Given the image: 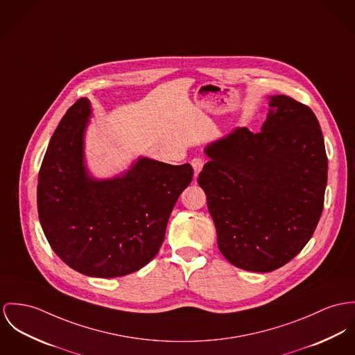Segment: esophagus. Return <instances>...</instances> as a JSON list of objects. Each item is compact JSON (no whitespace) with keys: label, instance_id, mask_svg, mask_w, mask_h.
Listing matches in <instances>:
<instances>
[{"label":"esophagus","instance_id":"esophagus-1","mask_svg":"<svg viewBox=\"0 0 355 355\" xmlns=\"http://www.w3.org/2000/svg\"><path fill=\"white\" fill-rule=\"evenodd\" d=\"M204 159H201V158H193L191 159V166H193V170H194V177H197L198 174H200V171L202 170V167H204Z\"/></svg>","mask_w":355,"mask_h":355}]
</instances>
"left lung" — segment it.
Segmentation results:
<instances>
[{
	"mask_svg": "<svg viewBox=\"0 0 355 355\" xmlns=\"http://www.w3.org/2000/svg\"><path fill=\"white\" fill-rule=\"evenodd\" d=\"M261 132L235 128L209 143L198 174L216 227L218 250L234 266L268 273L311 239L327 187L324 139L315 113L269 96Z\"/></svg>",
	"mask_w": 355,
	"mask_h": 355,
	"instance_id": "1",
	"label": "left lung"
}]
</instances>
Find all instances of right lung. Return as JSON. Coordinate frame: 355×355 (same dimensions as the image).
<instances>
[{
  "mask_svg": "<svg viewBox=\"0 0 355 355\" xmlns=\"http://www.w3.org/2000/svg\"><path fill=\"white\" fill-rule=\"evenodd\" d=\"M92 116L83 97L58 124L39 171L37 212L49 243L67 266L113 278L137 272L157 255L193 167L139 157L120 174L94 177L85 155Z\"/></svg>",
  "mask_w": 355,
  "mask_h": 355,
  "instance_id": "1",
  "label": "right lung"
}]
</instances>
